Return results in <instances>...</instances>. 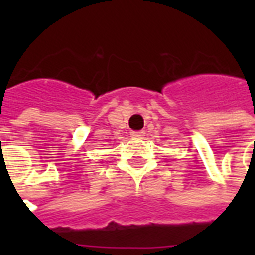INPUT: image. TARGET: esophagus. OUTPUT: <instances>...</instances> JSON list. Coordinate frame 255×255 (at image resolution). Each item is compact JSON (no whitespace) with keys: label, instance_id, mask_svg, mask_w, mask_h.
I'll use <instances>...</instances> for the list:
<instances>
[{"label":"esophagus","instance_id":"obj_1","mask_svg":"<svg viewBox=\"0 0 255 255\" xmlns=\"http://www.w3.org/2000/svg\"><path fill=\"white\" fill-rule=\"evenodd\" d=\"M131 136H132V139H143V136H145V132L144 131L132 132Z\"/></svg>","mask_w":255,"mask_h":255}]
</instances>
